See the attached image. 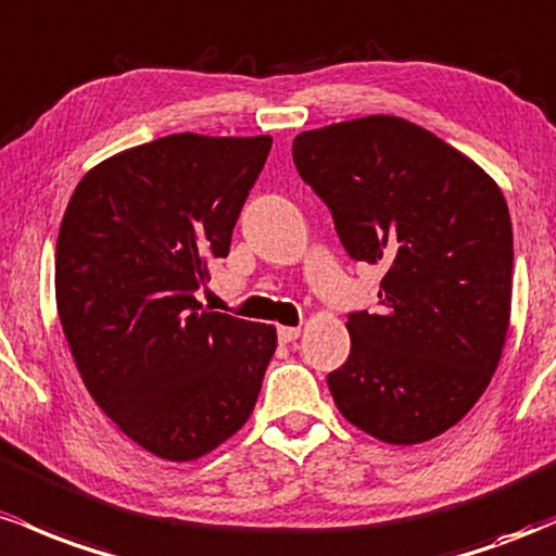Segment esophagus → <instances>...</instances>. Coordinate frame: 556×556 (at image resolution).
I'll return each mask as SVG.
<instances>
[{
  "instance_id": "obj_1",
  "label": "esophagus",
  "mask_w": 556,
  "mask_h": 556,
  "mask_svg": "<svg viewBox=\"0 0 556 556\" xmlns=\"http://www.w3.org/2000/svg\"><path fill=\"white\" fill-rule=\"evenodd\" d=\"M299 333H302V328L280 326V328H278V341H280V344H291V341L299 339Z\"/></svg>"
}]
</instances>
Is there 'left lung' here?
<instances>
[{
    "label": "left lung",
    "instance_id": "obj_1",
    "mask_svg": "<svg viewBox=\"0 0 556 556\" xmlns=\"http://www.w3.org/2000/svg\"><path fill=\"white\" fill-rule=\"evenodd\" d=\"M294 165L349 257L386 267L380 309L352 312L336 407L386 444L457 426L491 383L513 307V220L496 180L396 115L304 130Z\"/></svg>",
    "mask_w": 556,
    "mask_h": 556
}]
</instances>
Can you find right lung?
I'll use <instances>...</instances> for the list:
<instances>
[{
	"instance_id": "obj_1",
	"label": "right lung",
	"mask_w": 556,
	"mask_h": 556,
	"mask_svg": "<svg viewBox=\"0 0 556 556\" xmlns=\"http://www.w3.org/2000/svg\"><path fill=\"white\" fill-rule=\"evenodd\" d=\"M270 136L173 134L91 167L54 254V294L86 389L134 444L191 463L252 415L276 328L207 312Z\"/></svg>"
}]
</instances>
